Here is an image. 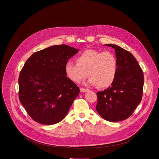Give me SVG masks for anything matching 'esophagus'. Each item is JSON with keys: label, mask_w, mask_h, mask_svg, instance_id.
<instances>
[{"label": "esophagus", "mask_w": 159, "mask_h": 159, "mask_svg": "<svg viewBox=\"0 0 159 159\" xmlns=\"http://www.w3.org/2000/svg\"><path fill=\"white\" fill-rule=\"evenodd\" d=\"M89 91V90L87 89H84V88L80 89V92H87Z\"/></svg>", "instance_id": "esophagus-1"}]
</instances>
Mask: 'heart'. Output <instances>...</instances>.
I'll return each mask as SVG.
<instances>
[{
	"mask_svg": "<svg viewBox=\"0 0 159 159\" xmlns=\"http://www.w3.org/2000/svg\"><path fill=\"white\" fill-rule=\"evenodd\" d=\"M76 62H67L65 65L66 74L72 82L79 83L88 75L89 84L105 89L115 81L118 61L111 52L87 49L76 57Z\"/></svg>",
	"mask_w": 159,
	"mask_h": 159,
	"instance_id": "b5f03b06",
	"label": "heart"
}]
</instances>
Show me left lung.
I'll return each instance as SVG.
<instances>
[{
  "instance_id": "left-lung-1",
  "label": "left lung",
  "mask_w": 159,
  "mask_h": 159,
  "mask_svg": "<svg viewBox=\"0 0 159 159\" xmlns=\"http://www.w3.org/2000/svg\"><path fill=\"white\" fill-rule=\"evenodd\" d=\"M105 45L115 49L117 73L110 87L97 93L96 110L105 120L117 122L128 118L141 102L144 75L131 52L115 44Z\"/></svg>"
}]
</instances>
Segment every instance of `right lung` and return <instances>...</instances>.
<instances>
[{
  "label": "right lung",
  "mask_w": 159,
  "mask_h": 159,
  "mask_svg": "<svg viewBox=\"0 0 159 159\" xmlns=\"http://www.w3.org/2000/svg\"><path fill=\"white\" fill-rule=\"evenodd\" d=\"M79 49L54 45L33 53L19 75V99L36 122L54 125L62 121L79 88L66 77L65 65Z\"/></svg>",
  "instance_id": "right-lung-1"
}]
</instances>
